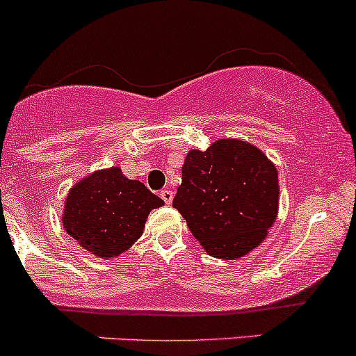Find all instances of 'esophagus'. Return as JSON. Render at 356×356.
Segmentation results:
<instances>
[{"label":"esophagus","mask_w":356,"mask_h":356,"mask_svg":"<svg viewBox=\"0 0 356 356\" xmlns=\"http://www.w3.org/2000/svg\"><path fill=\"white\" fill-rule=\"evenodd\" d=\"M159 197L163 198V202H165L166 205H171V202H173V191H171V190H161V191H159Z\"/></svg>","instance_id":"34e87169"}]
</instances>
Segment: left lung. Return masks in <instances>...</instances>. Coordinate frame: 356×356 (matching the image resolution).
I'll return each mask as SVG.
<instances>
[{
	"label": "left lung",
	"instance_id": "8db88e82",
	"mask_svg": "<svg viewBox=\"0 0 356 356\" xmlns=\"http://www.w3.org/2000/svg\"><path fill=\"white\" fill-rule=\"evenodd\" d=\"M173 207L207 254L241 259L277 218V170L250 143L217 139L205 151H188Z\"/></svg>",
	"mask_w": 356,
	"mask_h": 356
}]
</instances>
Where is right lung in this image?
<instances>
[{
	"label": "right lung",
	"instance_id": "add662e5",
	"mask_svg": "<svg viewBox=\"0 0 356 356\" xmlns=\"http://www.w3.org/2000/svg\"><path fill=\"white\" fill-rule=\"evenodd\" d=\"M163 205L141 181L126 178L121 168L113 166L94 171L72 186L62 223L79 245L109 261L141 237L149 211Z\"/></svg>",
	"mask_w": 356,
	"mask_h": 356
}]
</instances>
